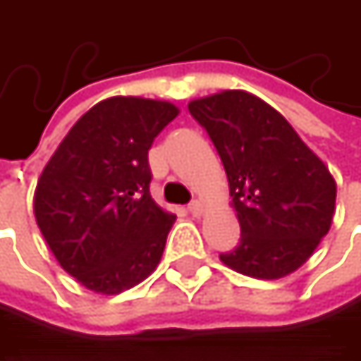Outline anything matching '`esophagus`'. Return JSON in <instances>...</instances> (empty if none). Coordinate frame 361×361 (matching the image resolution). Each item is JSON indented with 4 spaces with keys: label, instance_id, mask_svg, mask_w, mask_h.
I'll return each mask as SVG.
<instances>
[{
    "label": "esophagus",
    "instance_id": "34e87169",
    "mask_svg": "<svg viewBox=\"0 0 361 361\" xmlns=\"http://www.w3.org/2000/svg\"><path fill=\"white\" fill-rule=\"evenodd\" d=\"M188 211H190L194 217H202V213H204V204H202L200 200H192V202L188 204Z\"/></svg>",
    "mask_w": 361,
    "mask_h": 361
}]
</instances>
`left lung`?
Wrapping results in <instances>:
<instances>
[{
	"instance_id": "1",
	"label": "left lung",
	"mask_w": 361,
	"mask_h": 361,
	"mask_svg": "<svg viewBox=\"0 0 361 361\" xmlns=\"http://www.w3.org/2000/svg\"><path fill=\"white\" fill-rule=\"evenodd\" d=\"M211 135L230 185L240 243L221 263L257 280L297 271L330 230L336 181L293 125L265 100L226 90L188 104Z\"/></svg>"
}]
</instances>
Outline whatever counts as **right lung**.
Returning <instances> with one entry per match:
<instances>
[{
  "mask_svg": "<svg viewBox=\"0 0 361 361\" xmlns=\"http://www.w3.org/2000/svg\"><path fill=\"white\" fill-rule=\"evenodd\" d=\"M180 114L165 100L112 96L64 135L35 188L33 211L60 267L98 295L146 280L176 215L150 196L148 150Z\"/></svg>",
  "mask_w": 361,
  "mask_h": 361,
  "instance_id": "add662e5",
  "label": "right lung"
}]
</instances>
